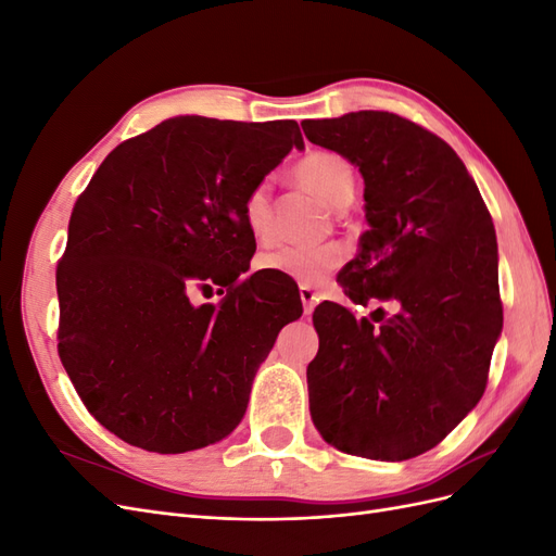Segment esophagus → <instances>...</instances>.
<instances>
[{
  "mask_svg": "<svg viewBox=\"0 0 556 556\" xmlns=\"http://www.w3.org/2000/svg\"><path fill=\"white\" fill-rule=\"evenodd\" d=\"M299 296H301V304H304V313L311 315L317 304V294L308 288V285H299Z\"/></svg>",
  "mask_w": 556,
  "mask_h": 556,
  "instance_id": "34e87169",
  "label": "esophagus"
}]
</instances>
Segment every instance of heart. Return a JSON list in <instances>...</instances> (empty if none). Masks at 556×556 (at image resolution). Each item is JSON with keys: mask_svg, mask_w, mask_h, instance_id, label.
I'll return each instance as SVG.
<instances>
[{"mask_svg": "<svg viewBox=\"0 0 556 556\" xmlns=\"http://www.w3.org/2000/svg\"><path fill=\"white\" fill-rule=\"evenodd\" d=\"M294 176L301 185H306L331 208H345L355 197V172L345 157L329 153V150H313L304 155L296 166ZM243 223L257 243H266L274 237V204L268 182H260L243 199ZM343 257L336 248H299L278 245L266 250L257 257V266L264 271L280 274L301 285H323Z\"/></svg>", "mask_w": 556, "mask_h": 556, "instance_id": "obj_1", "label": "heart"}]
</instances>
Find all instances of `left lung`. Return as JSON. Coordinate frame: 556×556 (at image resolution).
<instances>
[{"instance_id": "obj_1", "label": "left lung", "mask_w": 556, "mask_h": 556, "mask_svg": "<svg viewBox=\"0 0 556 556\" xmlns=\"http://www.w3.org/2000/svg\"><path fill=\"white\" fill-rule=\"evenodd\" d=\"M301 127L364 178L368 229L339 274L345 296L399 304L392 317L374 318L378 328L333 301L315 308L313 425L341 452L413 459L484 392L503 329L492 215L457 153L406 117L357 111Z\"/></svg>"}]
</instances>
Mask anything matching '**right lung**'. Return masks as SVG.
Returning a JSON list of instances; mask_svg holds the SVG:
<instances>
[{
  "instance_id": "right-lung-1",
  "label": "right lung",
  "mask_w": 556,
  "mask_h": 556,
  "mask_svg": "<svg viewBox=\"0 0 556 556\" xmlns=\"http://www.w3.org/2000/svg\"><path fill=\"white\" fill-rule=\"evenodd\" d=\"M292 148L294 121L178 115L117 146L76 201L58 266L60 359L117 439L148 452L213 445L301 299L239 280L255 255L245 194ZM228 290L220 307L191 294Z\"/></svg>"
}]
</instances>
